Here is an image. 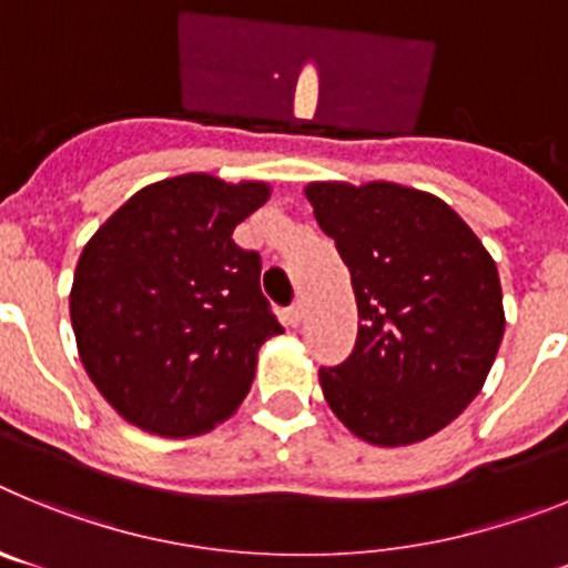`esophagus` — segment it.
Wrapping results in <instances>:
<instances>
[{
    "mask_svg": "<svg viewBox=\"0 0 568 568\" xmlns=\"http://www.w3.org/2000/svg\"><path fill=\"white\" fill-rule=\"evenodd\" d=\"M287 321H290V327H298L301 321H304V304H295V307H290V313H287Z\"/></svg>",
    "mask_w": 568,
    "mask_h": 568,
    "instance_id": "34e87169",
    "label": "esophagus"
}]
</instances>
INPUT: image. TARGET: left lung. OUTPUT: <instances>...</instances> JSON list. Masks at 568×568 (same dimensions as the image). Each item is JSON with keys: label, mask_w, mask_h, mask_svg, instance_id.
I'll return each instance as SVG.
<instances>
[{"label": "left lung", "mask_w": 568, "mask_h": 568, "mask_svg": "<svg viewBox=\"0 0 568 568\" xmlns=\"http://www.w3.org/2000/svg\"><path fill=\"white\" fill-rule=\"evenodd\" d=\"M358 304L353 355L318 369L335 418L375 446L453 424L484 389L506 315L495 258L444 199L395 182H310Z\"/></svg>", "instance_id": "left-lung-1"}]
</instances>
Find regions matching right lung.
<instances>
[{
	"label": "right lung",
	"instance_id": "obj_1",
	"mask_svg": "<svg viewBox=\"0 0 568 568\" xmlns=\"http://www.w3.org/2000/svg\"><path fill=\"white\" fill-rule=\"evenodd\" d=\"M267 182L184 173L133 193L90 235L70 287L84 373L128 424L162 438L215 429L241 406L261 344L284 333L261 258L233 230Z\"/></svg>",
	"mask_w": 568,
	"mask_h": 568
}]
</instances>
